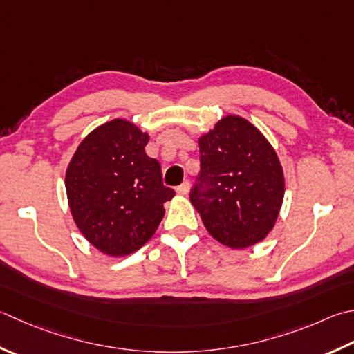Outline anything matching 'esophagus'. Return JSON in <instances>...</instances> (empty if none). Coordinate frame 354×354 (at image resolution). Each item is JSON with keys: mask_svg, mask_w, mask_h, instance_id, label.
I'll list each match as a JSON object with an SVG mask.
<instances>
[{"mask_svg": "<svg viewBox=\"0 0 354 354\" xmlns=\"http://www.w3.org/2000/svg\"><path fill=\"white\" fill-rule=\"evenodd\" d=\"M189 192H190V183H189V181H184L181 185L176 187V193H178V195L187 196V195H189Z\"/></svg>", "mask_w": 354, "mask_h": 354, "instance_id": "34e87169", "label": "esophagus"}]
</instances>
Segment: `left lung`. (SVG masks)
<instances>
[{
    "label": "left lung",
    "mask_w": 354,
    "mask_h": 354,
    "mask_svg": "<svg viewBox=\"0 0 354 354\" xmlns=\"http://www.w3.org/2000/svg\"><path fill=\"white\" fill-rule=\"evenodd\" d=\"M198 144L201 171L190 201L205 228L230 248L258 244L273 230L286 192L272 144L238 115L221 118Z\"/></svg>",
    "instance_id": "left-lung-1"
}]
</instances>
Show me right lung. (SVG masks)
I'll use <instances>...</instances> for the list:
<instances>
[{"instance_id": "right-lung-1", "label": "right lung", "mask_w": 354, "mask_h": 354, "mask_svg": "<svg viewBox=\"0 0 354 354\" xmlns=\"http://www.w3.org/2000/svg\"><path fill=\"white\" fill-rule=\"evenodd\" d=\"M145 133L127 120L109 121L81 141L66 170L68 207L76 227L107 256L133 253L153 236L164 203L161 164L147 156Z\"/></svg>"}]
</instances>
